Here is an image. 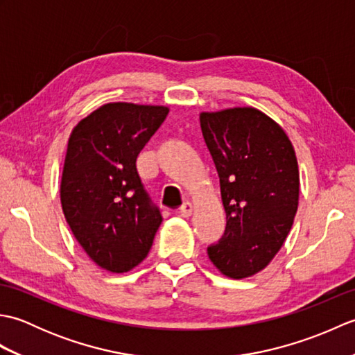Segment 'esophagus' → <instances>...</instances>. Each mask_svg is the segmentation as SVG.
I'll list each match as a JSON object with an SVG mask.
<instances>
[{"mask_svg":"<svg viewBox=\"0 0 355 355\" xmlns=\"http://www.w3.org/2000/svg\"><path fill=\"white\" fill-rule=\"evenodd\" d=\"M192 212H193V206H192V202H189V201H186L184 205L178 209V214L182 215L183 218L191 216V215H192Z\"/></svg>","mask_w":355,"mask_h":355,"instance_id":"esophagus-1","label":"esophagus"}]
</instances>
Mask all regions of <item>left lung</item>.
Returning a JSON list of instances; mask_svg holds the SVG:
<instances>
[{
	"label": "left lung",
	"instance_id": "8db88e82",
	"mask_svg": "<svg viewBox=\"0 0 355 355\" xmlns=\"http://www.w3.org/2000/svg\"><path fill=\"white\" fill-rule=\"evenodd\" d=\"M200 123L227 216L209 259L224 276L250 277L268 266L291 230L299 205L296 153L282 126L253 107L202 111Z\"/></svg>",
	"mask_w": 355,
	"mask_h": 355
}]
</instances>
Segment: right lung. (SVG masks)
I'll return each instance as SVG.
<instances>
[{
    "label": "right lung",
    "instance_id": "1",
    "mask_svg": "<svg viewBox=\"0 0 355 355\" xmlns=\"http://www.w3.org/2000/svg\"><path fill=\"white\" fill-rule=\"evenodd\" d=\"M168 112L163 105L103 103L69 139L59 187L65 220L89 259L111 273L137 267L163 221L135 163Z\"/></svg>",
    "mask_w": 355,
    "mask_h": 355
}]
</instances>
